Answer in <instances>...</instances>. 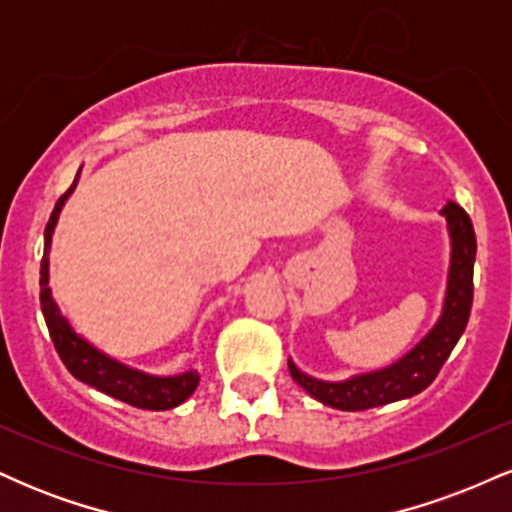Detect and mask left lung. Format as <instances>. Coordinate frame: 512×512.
Wrapping results in <instances>:
<instances>
[{
	"mask_svg": "<svg viewBox=\"0 0 512 512\" xmlns=\"http://www.w3.org/2000/svg\"><path fill=\"white\" fill-rule=\"evenodd\" d=\"M443 216L448 219L452 252L443 315H440L436 327L397 363L375 370V373L356 375L344 383L315 380L301 373L289 361L291 378L317 402L342 411H363L419 395L436 380L440 368L448 361L450 351L460 342L464 327H467L474 298V257H477V238H474V228L467 211L460 204L448 202L443 207Z\"/></svg>",
	"mask_w": 512,
	"mask_h": 512,
	"instance_id": "obj_1",
	"label": "left lung"
}]
</instances>
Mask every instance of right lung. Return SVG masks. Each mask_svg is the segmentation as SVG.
<instances>
[{
	"instance_id": "1",
	"label": "right lung",
	"mask_w": 512,
	"mask_h": 512,
	"mask_svg": "<svg viewBox=\"0 0 512 512\" xmlns=\"http://www.w3.org/2000/svg\"><path fill=\"white\" fill-rule=\"evenodd\" d=\"M76 180H79V173H76L72 187L57 199L48 226H45V252L43 262H40V308H43L45 322H48L52 344H55L57 354H60L69 373L76 380H81V383L96 387V390L105 392V395L120 399L125 404H132L137 409L166 411L178 407V404L185 402L197 390V370H187V373L173 375V378H156V375H146L142 370L122 366L115 358L101 354L96 346L81 339L72 330V325L60 315L57 303L52 301L48 289V252L52 243V231H55L62 204L67 202V197L72 195V190L76 187Z\"/></svg>"
}]
</instances>
